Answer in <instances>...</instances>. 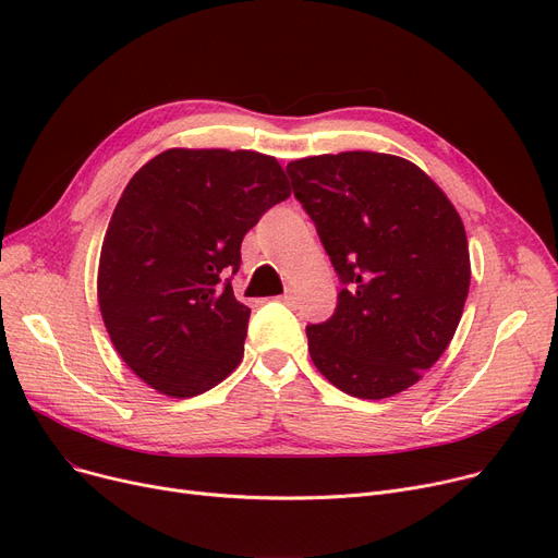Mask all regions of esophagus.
Listing matches in <instances>:
<instances>
[{"label":"esophagus","instance_id":"1","mask_svg":"<svg viewBox=\"0 0 558 558\" xmlns=\"http://www.w3.org/2000/svg\"><path fill=\"white\" fill-rule=\"evenodd\" d=\"M279 300H281L283 304H288V306H293V304H295V293L291 291V288H288V291H286Z\"/></svg>","mask_w":558,"mask_h":558}]
</instances>
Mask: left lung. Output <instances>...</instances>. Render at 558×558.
<instances>
[{
  "label": "left lung",
  "instance_id": "left-lung-1",
  "mask_svg": "<svg viewBox=\"0 0 558 558\" xmlns=\"http://www.w3.org/2000/svg\"><path fill=\"white\" fill-rule=\"evenodd\" d=\"M286 171L343 283L333 316L306 327L311 360L354 398L405 391L449 348L470 293L458 210L387 153L314 155Z\"/></svg>",
  "mask_w": 558,
  "mask_h": 558
}]
</instances>
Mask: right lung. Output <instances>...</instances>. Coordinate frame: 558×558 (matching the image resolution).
<instances>
[{"instance_id": "add662e5", "label": "right lung", "mask_w": 558, "mask_h": 558, "mask_svg": "<svg viewBox=\"0 0 558 558\" xmlns=\"http://www.w3.org/2000/svg\"><path fill=\"white\" fill-rule=\"evenodd\" d=\"M288 196L281 165L256 150L169 148L130 178L102 240L98 304L148 387L192 398L238 368L252 314L231 286L240 244Z\"/></svg>"}]
</instances>
